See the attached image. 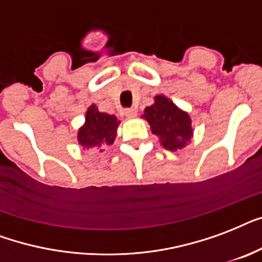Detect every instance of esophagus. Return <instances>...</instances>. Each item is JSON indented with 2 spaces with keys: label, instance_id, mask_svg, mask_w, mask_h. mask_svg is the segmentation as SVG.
Listing matches in <instances>:
<instances>
[{
  "label": "esophagus",
  "instance_id": "34e87169",
  "mask_svg": "<svg viewBox=\"0 0 262 262\" xmlns=\"http://www.w3.org/2000/svg\"><path fill=\"white\" fill-rule=\"evenodd\" d=\"M125 117H128V119H134V117H137L138 115V111L137 109H127L124 112Z\"/></svg>",
  "mask_w": 262,
  "mask_h": 262
}]
</instances>
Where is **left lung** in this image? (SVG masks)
<instances>
[{
	"mask_svg": "<svg viewBox=\"0 0 262 262\" xmlns=\"http://www.w3.org/2000/svg\"><path fill=\"white\" fill-rule=\"evenodd\" d=\"M142 119L149 123L164 149L171 151L186 147L194 137L190 115L164 94L154 97V102L146 106Z\"/></svg>",
	"mask_w": 262,
	"mask_h": 262,
	"instance_id": "1",
	"label": "left lung"
}]
</instances>
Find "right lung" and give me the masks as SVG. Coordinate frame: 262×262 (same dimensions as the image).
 Listing matches in <instances>:
<instances>
[{
	"mask_svg": "<svg viewBox=\"0 0 262 262\" xmlns=\"http://www.w3.org/2000/svg\"><path fill=\"white\" fill-rule=\"evenodd\" d=\"M120 120L115 115L99 112L97 105H90L84 116V124L78 129V142L87 150H99L112 145L117 137Z\"/></svg>",
	"mask_w": 262,
	"mask_h": 262,
	"instance_id": "obj_1",
	"label": "right lung"
}]
</instances>
